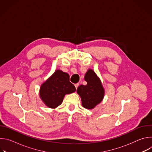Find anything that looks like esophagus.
Segmentation results:
<instances>
[{
    "instance_id": "1",
    "label": "esophagus",
    "mask_w": 152,
    "mask_h": 152,
    "mask_svg": "<svg viewBox=\"0 0 152 152\" xmlns=\"http://www.w3.org/2000/svg\"><path fill=\"white\" fill-rule=\"evenodd\" d=\"M78 86H79V83H76V84H75V88H76V89H77V87H78Z\"/></svg>"
}]
</instances>
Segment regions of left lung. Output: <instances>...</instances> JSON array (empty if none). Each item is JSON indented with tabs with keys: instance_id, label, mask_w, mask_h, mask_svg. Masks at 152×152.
Returning <instances> with one entry per match:
<instances>
[{
	"instance_id": "8db88e82",
	"label": "left lung",
	"mask_w": 152,
	"mask_h": 152,
	"mask_svg": "<svg viewBox=\"0 0 152 152\" xmlns=\"http://www.w3.org/2000/svg\"><path fill=\"white\" fill-rule=\"evenodd\" d=\"M86 85H80L77 93L82 100V105L87 110H92L103 99L104 90L100 78L92 69H88L85 75Z\"/></svg>"
}]
</instances>
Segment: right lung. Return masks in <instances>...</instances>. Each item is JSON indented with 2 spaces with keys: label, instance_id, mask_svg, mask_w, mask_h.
Returning a JSON list of instances; mask_svg holds the SVG:
<instances>
[{
  "label": "right lung",
  "instance_id": "1",
  "mask_svg": "<svg viewBox=\"0 0 152 152\" xmlns=\"http://www.w3.org/2000/svg\"><path fill=\"white\" fill-rule=\"evenodd\" d=\"M69 78L68 73L56 70L41 84L39 97L46 106L55 109L62 103L65 96L75 92V86L70 82Z\"/></svg>",
  "mask_w": 152,
  "mask_h": 152
}]
</instances>
